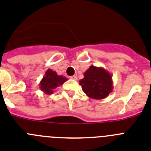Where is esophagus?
Listing matches in <instances>:
<instances>
[{"label": "esophagus", "instance_id": "34e87169", "mask_svg": "<svg viewBox=\"0 0 151 151\" xmlns=\"http://www.w3.org/2000/svg\"><path fill=\"white\" fill-rule=\"evenodd\" d=\"M70 79H73V80H75V81H77V77L76 75L71 76V77H70Z\"/></svg>", "mask_w": 151, "mask_h": 151}]
</instances>
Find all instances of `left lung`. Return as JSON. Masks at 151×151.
<instances>
[{
  "mask_svg": "<svg viewBox=\"0 0 151 151\" xmlns=\"http://www.w3.org/2000/svg\"><path fill=\"white\" fill-rule=\"evenodd\" d=\"M80 81L82 90L88 97L95 99L106 98L113 90L112 74L102 67L91 65Z\"/></svg>",
  "mask_w": 151,
  "mask_h": 151,
  "instance_id": "8db88e82",
  "label": "left lung"
}]
</instances>
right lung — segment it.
Here are the masks:
<instances>
[{"label": "right lung", "instance_id": "1", "mask_svg": "<svg viewBox=\"0 0 151 151\" xmlns=\"http://www.w3.org/2000/svg\"><path fill=\"white\" fill-rule=\"evenodd\" d=\"M67 81L68 79L65 77L58 75L55 71L52 69H48L39 83V88L44 92V93L50 95L53 93L54 90L57 87L62 85Z\"/></svg>", "mask_w": 151, "mask_h": 151}]
</instances>
